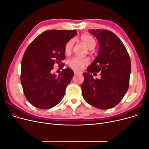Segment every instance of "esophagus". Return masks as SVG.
I'll return each instance as SVG.
<instances>
[{"label": "esophagus", "mask_w": 149, "mask_h": 149, "mask_svg": "<svg viewBox=\"0 0 149 149\" xmlns=\"http://www.w3.org/2000/svg\"><path fill=\"white\" fill-rule=\"evenodd\" d=\"M74 74H79V73L76 72V71H74Z\"/></svg>", "instance_id": "esophagus-1"}]
</instances>
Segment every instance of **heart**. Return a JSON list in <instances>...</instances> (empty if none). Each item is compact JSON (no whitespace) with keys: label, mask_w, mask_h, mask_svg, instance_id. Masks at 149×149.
<instances>
[{"label":"heart","mask_w":149,"mask_h":149,"mask_svg":"<svg viewBox=\"0 0 149 149\" xmlns=\"http://www.w3.org/2000/svg\"><path fill=\"white\" fill-rule=\"evenodd\" d=\"M83 44L88 48L91 49L96 46V40L93 36L90 34H83L81 37ZM74 45V40H69L65 45L64 52L66 54H69L72 52ZM90 63L88 58H82L79 57H73L68 61V66L75 71H81L83 70Z\"/></svg>","instance_id":"obj_1"}]
</instances>
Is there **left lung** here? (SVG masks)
I'll return each mask as SVG.
<instances>
[{"mask_svg": "<svg viewBox=\"0 0 149 149\" xmlns=\"http://www.w3.org/2000/svg\"><path fill=\"white\" fill-rule=\"evenodd\" d=\"M100 44L98 55L84 73L83 97L100 109L114 107L123 100L129 86L131 62L124 45L115 34L107 30L91 29ZM101 72L100 79L91 73ZM96 74V73H95Z\"/></svg>", "mask_w": 149, "mask_h": 149, "instance_id": "8db88e82", "label": "left lung"}]
</instances>
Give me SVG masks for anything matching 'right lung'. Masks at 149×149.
I'll return each mask as SVG.
<instances>
[{
  "instance_id": "obj_1",
  "label": "right lung",
  "mask_w": 149,
  "mask_h": 149,
  "mask_svg": "<svg viewBox=\"0 0 149 149\" xmlns=\"http://www.w3.org/2000/svg\"><path fill=\"white\" fill-rule=\"evenodd\" d=\"M76 34V30H52L44 31L28 46L22 60L20 81L24 93L33 106L48 109L58 104L72 79L73 71L63 69L58 77L52 74L54 63L65 59L64 47Z\"/></svg>"
}]
</instances>
